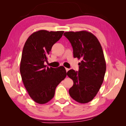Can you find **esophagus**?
Instances as JSON below:
<instances>
[{"label":"esophagus","instance_id":"esophagus-1","mask_svg":"<svg viewBox=\"0 0 126 126\" xmlns=\"http://www.w3.org/2000/svg\"><path fill=\"white\" fill-rule=\"evenodd\" d=\"M65 70H66V72H68V71H69V69H68V68H65Z\"/></svg>","mask_w":126,"mask_h":126}]
</instances>
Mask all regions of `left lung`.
I'll return each mask as SVG.
<instances>
[{
	"mask_svg": "<svg viewBox=\"0 0 126 126\" xmlns=\"http://www.w3.org/2000/svg\"><path fill=\"white\" fill-rule=\"evenodd\" d=\"M63 35L71 43L74 58L81 59L78 72H67L73 81L69 95L79 103H88L96 95L104 80L106 64L102 48L96 37L87 31L67 32Z\"/></svg>",
	"mask_w": 126,
	"mask_h": 126,
	"instance_id": "1",
	"label": "left lung"
}]
</instances>
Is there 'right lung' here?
<instances>
[{"label":"right lung","instance_id":"add662e5","mask_svg":"<svg viewBox=\"0 0 126 126\" xmlns=\"http://www.w3.org/2000/svg\"><path fill=\"white\" fill-rule=\"evenodd\" d=\"M63 31L40 30L29 36L24 46L20 65L22 79L29 96L39 104L54 97L57 86L67 76L65 68L46 67L52 46L62 37Z\"/></svg>","mask_w":126,"mask_h":126}]
</instances>
